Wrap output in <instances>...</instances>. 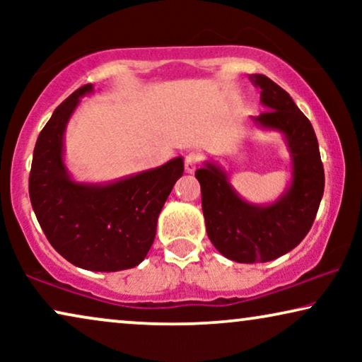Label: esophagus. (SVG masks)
Returning a JSON list of instances; mask_svg holds the SVG:
<instances>
[{
    "mask_svg": "<svg viewBox=\"0 0 362 362\" xmlns=\"http://www.w3.org/2000/svg\"><path fill=\"white\" fill-rule=\"evenodd\" d=\"M201 160H202L201 153H197V151L186 153V156H185V170H186V173H194L196 168L199 166Z\"/></svg>",
    "mask_w": 362,
    "mask_h": 362,
    "instance_id": "34e87169",
    "label": "esophagus"
}]
</instances>
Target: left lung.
<instances>
[{
    "label": "left lung",
    "mask_w": 362,
    "mask_h": 362,
    "mask_svg": "<svg viewBox=\"0 0 362 362\" xmlns=\"http://www.w3.org/2000/svg\"><path fill=\"white\" fill-rule=\"evenodd\" d=\"M250 78L269 108L255 120L280 130L288 141L293 158L290 189L275 204L257 207L235 194L219 168L207 163L196 171L207 235L222 255L240 264L269 262L295 249L313 226L325 191L323 163L310 120L269 77L255 74Z\"/></svg>",
    "instance_id": "1"
}]
</instances>
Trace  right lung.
Segmentation results:
<instances>
[{
	"instance_id": "obj_1",
	"label": "right lung",
	"mask_w": 362,
	"mask_h": 362,
	"mask_svg": "<svg viewBox=\"0 0 362 362\" xmlns=\"http://www.w3.org/2000/svg\"><path fill=\"white\" fill-rule=\"evenodd\" d=\"M92 83L77 88L39 133L34 146L29 197L51 245L76 267L118 272L136 267L155 240L158 216L175 182L182 158L107 186L77 185L62 161V136L78 98Z\"/></svg>"
}]
</instances>
